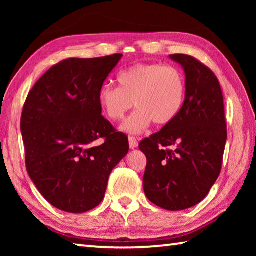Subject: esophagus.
I'll list each match as a JSON object with an SVG mask.
<instances>
[{"mask_svg": "<svg viewBox=\"0 0 256 256\" xmlns=\"http://www.w3.org/2000/svg\"><path fill=\"white\" fill-rule=\"evenodd\" d=\"M128 144L132 150L138 148V140L134 136H128Z\"/></svg>", "mask_w": 256, "mask_h": 256, "instance_id": "obj_1", "label": "esophagus"}]
</instances>
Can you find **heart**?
I'll return each mask as SVG.
<instances>
[{"label":"heart","instance_id":"heart-1","mask_svg":"<svg viewBox=\"0 0 256 256\" xmlns=\"http://www.w3.org/2000/svg\"><path fill=\"white\" fill-rule=\"evenodd\" d=\"M120 86L104 84L98 100L108 118L118 122L133 105L138 107L122 130L140 133L151 123H172L184 105L186 86L180 70L162 64H136L118 74Z\"/></svg>","mask_w":256,"mask_h":256}]
</instances>
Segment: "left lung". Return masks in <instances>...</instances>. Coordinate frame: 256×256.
Instances as JSON below:
<instances>
[{
	"label": "left lung",
	"instance_id": "1",
	"mask_svg": "<svg viewBox=\"0 0 256 256\" xmlns=\"http://www.w3.org/2000/svg\"><path fill=\"white\" fill-rule=\"evenodd\" d=\"M185 72V100L172 123L142 140L144 190L164 210L192 208L204 198L222 170L227 125L222 92L209 68L184 54L170 55Z\"/></svg>",
	"mask_w": 256,
	"mask_h": 256
}]
</instances>
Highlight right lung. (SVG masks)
<instances>
[{"label":"right lung","instance_id":"obj_1","mask_svg":"<svg viewBox=\"0 0 256 256\" xmlns=\"http://www.w3.org/2000/svg\"><path fill=\"white\" fill-rule=\"evenodd\" d=\"M122 56L64 60L36 82L24 102L27 172L42 196L62 211L84 214L100 204L112 170L128 152V136L102 118L98 100Z\"/></svg>","mask_w":256,"mask_h":256}]
</instances>
